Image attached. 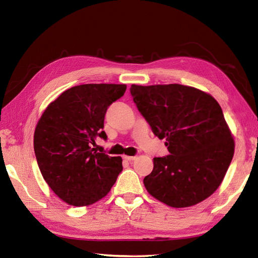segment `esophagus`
<instances>
[{
  "label": "esophagus",
  "instance_id": "obj_1",
  "mask_svg": "<svg viewBox=\"0 0 258 258\" xmlns=\"http://www.w3.org/2000/svg\"><path fill=\"white\" fill-rule=\"evenodd\" d=\"M123 158L126 161H134L135 160V156H130V155H123Z\"/></svg>",
  "mask_w": 258,
  "mask_h": 258
}]
</instances>
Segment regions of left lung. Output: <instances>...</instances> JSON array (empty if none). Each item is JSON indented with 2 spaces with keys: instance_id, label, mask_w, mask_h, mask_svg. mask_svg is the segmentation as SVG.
<instances>
[{
  "instance_id": "left-lung-1",
  "label": "left lung",
  "mask_w": 258,
  "mask_h": 258,
  "mask_svg": "<svg viewBox=\"0 0 258 258\" xmlns=\"http://www.w3.org/2000/svg\"><path fill=\"white\" fill-rule=\"evenodd\" d=\"M131 94L169 155L154 157L144 178L147 191L171 207L196 205L223 182L235 143L218 102L208 93L180 84L142 86Z\"/></svg>"
}]
</instances>
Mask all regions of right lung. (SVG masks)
Instances as JSON below:
<instances>
[{
    "mask_svg": "<svg viewBox=\"0 0 258 258\" xmlns=\"http://www.w3.org/2000/svg\"><path fill=\"white\" fill-rule=\"evenodd\" d=\"M125 84H83L48 104L34 132V152L43 178L63 202L87 206L106 196L122 172V157L92 145L103 131L107 107L124 95Z\"/></svg>",
    "mask_w": 258,
    "mask_h": 258,
    "instance_id": "right-lung-1",
    "label": "right lung"
}]
</instances>
